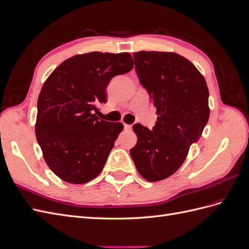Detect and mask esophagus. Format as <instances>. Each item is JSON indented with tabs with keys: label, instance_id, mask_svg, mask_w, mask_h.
I'll use <instances>...</instances> for the list:
<instances>
[{
	"label": "esophagus",
	"instance_id": "34e87169",
	"mask_svg": "<svg viewBox=\"0 0 249 249\" xmlns=\"http://www.w3.org/2000/svg\"><path fill=\"white\" fill-rule=\"evenodd\" d=\"M124 130L125 131H131L132 130V125L131 124H124Z\"/></svg>",
	"mask_w": 249,
	"mask_h": 249
}]
</instances>
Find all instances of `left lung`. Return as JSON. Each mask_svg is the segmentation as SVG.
Returning a JSON list of instances; mask_svg holds the SVG:
<instances>
[{
    "mask_svg": "<svg viewBox=\"0 0 249 249\" xmlns=\"http://www.w3.org/2000/svg\"><path fill=\"white\" fill-rule=\"evenodd\" d=\"M133 56L158 117L152 131L133 125L137 143L130 153L140 176L158 182L182 166L199 140L210 116L209 89L195 65L177 53L140 51Z\"/></svg>",
    "mask_w": 249,
    "mask_h": 249,
    "instance_id": "8db88e82",
    "label": "left lung"
}]
</instances>
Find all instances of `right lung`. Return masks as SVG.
<instances>
[{
  "instance_id": "1",
  "label": "right lung",
  "mask_w": 249,
  "mask_h": 249,
  "mask_svg": "<svg viewBox=\"0 0 249 249\" xmlns=\"http://www.w3.org/2000/svg\"><path fill=\"white\" fill-rule=\"evenodd\" d=\"M133 66L129 53L90 52L66 59L43 83L36 139L50 169L65 182L85 184L103 170L124 125L93 112L107 102L110 80Z\"/></svg>"
}]
</instances>
